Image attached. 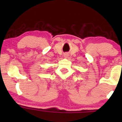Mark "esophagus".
Segmentation results:
<instances>
[{"instance_id": "esophagus-1", "label": "esophagus", "mask_w": 122, "mask_h": 122, "mask_svg": "<svg viewBox=\"0 0 122 122\" xmlns=\"http://www.w3.org/2000/svg\"><path fill=\"white\" fill-rule=\"evenodd\" d=\"M65 55H66V54H65Z\"/></svg>"}]
</instances>
